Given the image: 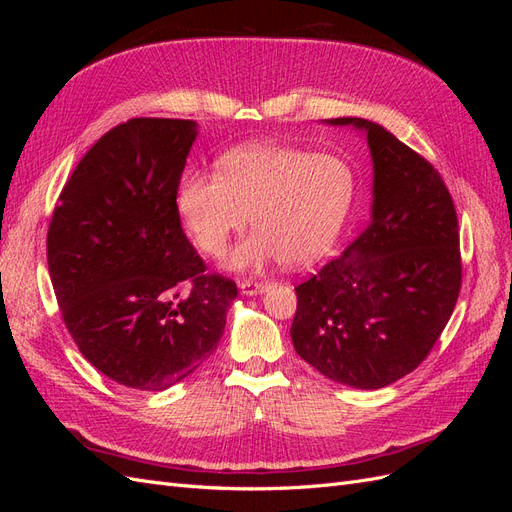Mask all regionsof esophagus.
<instances>
[{
    "label": "esophagus",
    "mask_w": 512,
    "mask_h": 512,
    "mask_svg": "<svg viewBox=\"0 0 512 512\" xmlns=\"http://www.w3.org/2000/svg\"><path fill=\"white\" fill-rule=\"evenodd\" d=\"M239 288H241L243 294H250V297H254V294L267 292L271 288V284L269 282H256V280H241Z\"/></svg>",
    "instance_id": "obj_1"
}]
</instances>
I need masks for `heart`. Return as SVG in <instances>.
<instances>
[{"label": "heart", "instance_id": "b5f03b06", "mask_svg": "<svg viewBox=\"0 0 512 512\" xmlns=\"http://www.w3.org/2000/svg\"><path fill=\"white\" fill-rule=\"evenodd\" d=\"M220 175L188 173L177 188V213L200 252L220 258L252 213L254 232L230 256L250 269L280 258L312 265L327 254L354 205L352 166L331 153L250 145L220 158Z\"/></svg>", "mask_w": 512, "mask_h": 512}]
</instances>
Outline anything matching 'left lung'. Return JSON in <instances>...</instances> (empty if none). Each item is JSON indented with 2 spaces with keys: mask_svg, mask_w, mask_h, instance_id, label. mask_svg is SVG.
Here are the masks:
<instances>
[{
  "mask_svg": "<svg viewBox=\"0 0 512 512\" xmlns=\"http://www.w3.org/2000/svg\"><path fill=\"white\" fill-rule=\"evenodd\" d=\"M374 158L371 220L297 288L290 337L303 361L354 389H382L421 365L461 290L459 224L444 179L421 153L361 117Z\"/></svg>",
  "mask_w": 512,
  "mask_h": 512,
  "instance_id": "obj_1",
  "label": "left lung"
}]
</instances>
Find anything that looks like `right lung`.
<instances>
[{"mask_svg": "<svg viewBox=\"0 0 512 512\" xmlns=\"http://www.w3.org/2000/svg\"><path fill=\"white\" fill-rule=\"evenodd\" d=\"M190 119L134 117L72 170L46 235L61 318L98 371L164 391L218 348L237 284L209 273L185 237L177 188Z\"/></svg>", "mask_w": 512, "mask_h": 512, "instance_id": "obj_1", "label": "right lung"}]
</instances>
